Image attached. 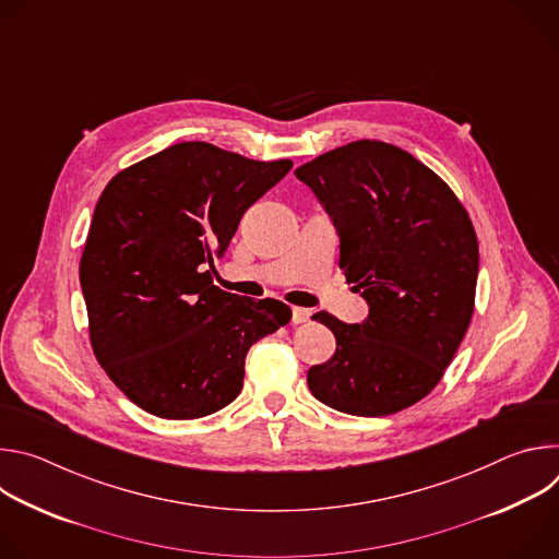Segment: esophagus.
<instances>
[{
    "mask_svg": "<svg viewBox=\"0 0 559 559\" xmlns=\"http://www.w3.org/2000/svg\"><path fill=\"white\" fill-rule=\"evenodd\" d=\"M309 318H311V311H309V309H305V307H294V309H292V323H294V325L309 323Z\"/></svg>",
    "mask_w": 559,
    "mask_h": 559,
    "instance_id": "34e87169",
    "label": "esophagus"
}]
</instances>
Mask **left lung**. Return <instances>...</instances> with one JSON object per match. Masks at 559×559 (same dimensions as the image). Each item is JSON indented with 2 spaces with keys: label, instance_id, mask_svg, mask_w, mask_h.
Listing matches in <instances>:
<instances>
[{
  "label": "left lung",
  "instance_id": "left-lung-1",
  "mask_svg": "<svg viewBox=\"0 0 559 559\" xmlns=\"http://www.w3.org/2000/svg\"><path fill=\"white\" fill-rule=\"evenodd\" d=\"M341 236V270L369 305L362 323L313 313L334 356L307 371L316 401L365 418L403 412L440 382L473 316L477 238L453 190L409 152L352 141L300 166Z\"/></svg>",
  "mask_w": 559,
  "mask_h": 559
}]
</instances>
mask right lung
<instances>
[{"label":"right lung","mask_w":559,"mask_h":559,"mask_svg":"<svg viewBox=\"0 0 559 559\" xmlns=\"http://www.w3.org/2000/svg\"><path fill=\"white\" fill-rule=\"evenodd\" d=\"M292 170L183 141L121 170L102 192L79 263L93 352L143 412L210 416L241 393L250 347L292 309L212 285L238 221Z\"/></svg>","instance_id":"1"}]
</instances>
